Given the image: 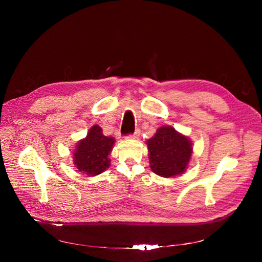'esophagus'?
Listing matches in <instances>:
<instances>
[{
  "label": "esophagus",
  "mask_w": 262,
  "mask_h": 262,
  "mask_svg": "<svg viewBox=\"0 0 262 262\" xmlns=\"http://www.w3.org/2000/svg\"><path fill=\"white\" fill-rule=\"evenodd\" d=\"M139 137H140V130H136V132L130 136V138H132V139H138Z\"/></svg>",
  "instance_id": "1"
}]
</instances>
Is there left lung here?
I'll return each instance as SVG.
<instances>
[{"mask_svg": "<svg viewBox=\"0 0 262 262\" xmlns=\"http://www.w3.org/2000/svg\"><path fill=\"white\" fill-rule=\"evenodd\" d=\"M146 144L150 169L156 175L175 177L187 169L192 155V143L172 126H161Z\"/></svg>", "mask_w": 262, "mask_h": 262, "instance_id": "1", "label": "left lung"}]
</instances>
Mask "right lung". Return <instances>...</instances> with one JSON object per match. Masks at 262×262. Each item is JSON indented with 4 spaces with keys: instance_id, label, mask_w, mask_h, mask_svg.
Masks as SVG:
<instances>
[{
    "instance_id": "obj_1",
    "label": "right lung",
    "mask_w": 262,
    "mask_h": 262,
    "mask_svg": "<svg viewBox=\"0 0 262 262\" xmlns=\"http://www.w3.org/2000/svg\"><path fill=\"white\" fill-rule=\"evenodd\" d=\"M114 144V138L105 137L99 125H93L86 138L76 145L73 153L75 167L87 176L99 175L110 166L109 154Z\"/></svg>"
}]
</instances>
